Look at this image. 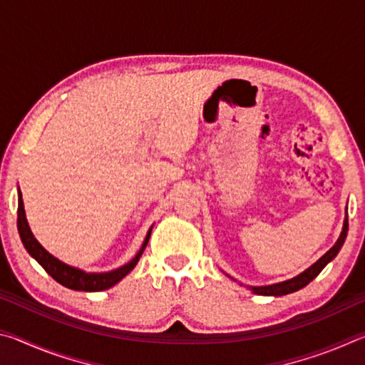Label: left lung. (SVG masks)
I'll use <instances>...</instances> for the list:
<instances>
[{
    "label": "left lung",
    "instance_id": "left-lung-1",
    "mask_svg": "<svg viewBox=\"0 0 365 365\" xmlns=\"http://www.w3.org/2000/svg\"><path fill=\"white\" fill-rule=\"evenodd\" d=\"M346 235H348V217L344 219V225H343V232L339 235L338 242L331 246L330 251H327L325 255L319 259V261L311 265L307 270L302 272L301 275L294 277L292 280L282 282V283H275V285H269V287H252L251 289L256 294H264V296H283L293 292H298V289L304 288L306 285H309L316 277L322 272V269L329 264L333 257L338 255V251L341 250V246L346 240Z\"/></svg>",
    "mask_w": 365,
    "mask_h": 365
}]
</instances>
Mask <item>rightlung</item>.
<instances>
[{
    "label": "right lung",
    "instance_id": "right-lung-1",
    "mask_svg": "<svg viewBox=\"0 0 365 365\" xmlns=\"http://www.w3.org/2000/svg\"><path fill=\"white\" fill-rule=\"evenodd\" d=\"M17 228H19L21 240L24 246H26V250L29 251V255L34 256L36 261L41 264V267L45 269L54 280L61 283V285H64L71 289H80V292H103V289L114 287L117 282H120L123 277H125L128 272L137 265L138 259L141 255H143V251L151 237V230H150L146 235L143 246H141V250L138 251V255L135 256L128 264L122 265V267L115 269L113 272H104V274H86V272L73 269L71 265L61 262L59 259L49 255V252L43 248L38 242H36L27 224L21 193H19V206H17Z\"/></svg>",
    "mask_w": 365,
    "mask_h": 365
}]
</instances>
